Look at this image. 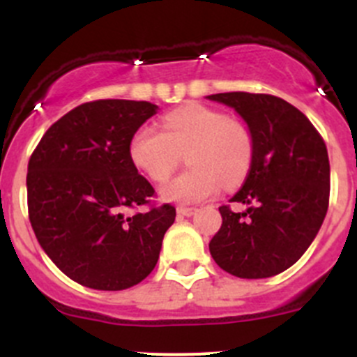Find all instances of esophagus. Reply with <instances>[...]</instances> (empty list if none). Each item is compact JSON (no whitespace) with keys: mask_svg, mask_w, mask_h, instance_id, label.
<instances>
[{"mask_svg":"<svg viewBox=\"0 0 357 357\" xmlns=\"http://www.w3.org/2000/svg\"><path fill=\"white\" fill-rule=\"evenodd\" d=\"M178 214L185 215V218H190V215L195 214V208L192 207H178Z\"/></svg>","mask_w":357,"mask_h":357,"instance_id":"34e87169","label":"esophagus"}]
</instances>
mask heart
Returning a JSON list of instances; mask_svg holds the SVG:
<instances>
[{"label": "heart", "mask_w": 357, "mask_h": 357, "mask_svg": "<svg viewBox=\"0 0 357 357\" xmlns=\"http://www.w3.org/2000/svg\"><path fill=\"white\" fill-rule=\"evenodd\" d=\"M190 150L192 169L160 188V199L197 204L214 197L222 185L231 188L245 179L252 162V136L242 122L225 112L190 103L164 117V131L143 126L129 142L132 164L152 181H164Z\"/></svg>", "instance_id": "1"}]
</instances>
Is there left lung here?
Instances as JSON below:
<instances>
[{
	"label": "left lung",
	"mask_w": 357,
	"mask_h": 357,
	"mask_svg": "<svg viewBox=\"0 0 357 357\" xmlns=\"http://www.w3.org/2000/svg\"><path fill=\"white\" fill-rule=\"evenodd\" d=\"M211 102L231 107L252 136L243 186L219 207L222 225L208 243L212 259L238 278H269L302 257L323 225L330 199L326 145L301 110L273 95L218 93Z\"/></svg>",
	"instance_id": "1"
}]
</instances>
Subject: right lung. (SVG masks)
<instances>
[{"mask_svg":"<svg viewBox=\"0 0 357 357\" xmlns=\"http://www.w3.org/2000/svg\"><path fill=\"white\" fill-rule=\"evenodd\" d=\"M158 110L150 102L96 100L55 122L27 167L29 219L39 245L79 285L124 290L155 268L176 208L126 218L155 193L129 157V142Z\"/></svg>","mask_w":357,"mask_h":357,"instance_id":"obj_1","label":"right lung"}]
</instances>
